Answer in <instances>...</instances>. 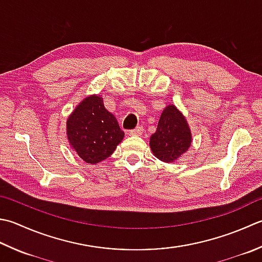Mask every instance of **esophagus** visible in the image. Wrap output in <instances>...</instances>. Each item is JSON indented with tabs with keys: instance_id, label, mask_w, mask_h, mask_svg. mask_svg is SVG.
<instances>
[{
	"instance_id": "1",
	"label": "esophagus",
	"mask_w": 262,
	"mask_h": 262,
	"mask_svg": "<svg viewBox=\"0 0 262 262\" xmlns=\"http://www.w3.org/2000/svg\"><path fill=\"white\" fill-rule=\"evenodd\" d=\"M143 133H144V128H143L142 126H137L136 128H134V129L129 130V135L138 136V135H142Z\"/></svg>"
}]
</instances>
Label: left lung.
Wrapping results in <instances>:
<instances>
[{
  "label": "left lung",
  "mask_w": 262,
  "mask_h": 262,
  "mask_svg": "<svg viewBox=\"0 0 262 262\" xmlns=\"http://www.w3.org/2000/svg\"><path fill=\"white\" fill-rule=\"evenodd\" d=\"M191 130L184 116L175 105L162 111L155 134L150 138L151 150L165 162L177 160L191 146Z\"/></svg>",
  "instance_id": "left-lung-1"
}]
</instances>
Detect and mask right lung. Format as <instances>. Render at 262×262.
<instances>
[{"mask_svg": "<svg viewBox=\"0 0 262 262\" xmlns=\"http://www.w3.org/2000/svg\"><path fill=\"white\" fill-rule=\"evenodd\" d=\"M67 134L77 155L87 163L110 157L125 135L97 95L86 97L76 107L67 121Z\"/></svg>", "mask_w": 262, "mask_h": 262, "instance_id": "add662e5", "label": "right lung"}]
</instances>
